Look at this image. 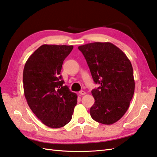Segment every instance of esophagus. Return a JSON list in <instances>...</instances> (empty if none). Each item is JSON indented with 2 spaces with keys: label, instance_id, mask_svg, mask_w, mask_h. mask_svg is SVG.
Returning a JSON list of instances; mask_svg holds the SVG:
<instances>
[{
  "label": "esophagus",
  "instance_id": "1",
  "mask_svg": "<svg viewBox=\"0 0 157 157\" xmlns=\"http://www.w3.org/2000/svg\"><path fill=\"white\" fill-rule=\"evenodd\" d=\"M79 93V94H80V95H84V94H86V92L83 91V90L80 91Z\"/></svg>",
  "mask_w": 157,
  "mask_h": 157
}]
</instances>
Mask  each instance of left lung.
I'll return each instance as SVG.
<instances>
[{
    "mask_svg": "<svg viewBox=\"0 0 157 157\" xmlns=\"http://www.w3.org/2000/svg\"><path fill=\"white\" fill-rule=\"evenodd\" d=\"M78 49L84 56L93 80L101 85L92 90L95 100L90 110L92 118L102 124H113L124 115L134 96L132 63L111 42L89 43Z\"/></svg>",
    "mask_w": 157,
    "mask_h": 157,
    "instance_id": "8db88e82",
    "label": "left lung"
}]
</instances>
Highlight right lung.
Returning <instances> with one entry per match:
<instances>
[{
	"label": "right lung",
	"instance_id": "obj_1",
	"mask_svg": "<svg viewBox=\"0 0 157 157\" xmlns=\"http://www.w3.org/2000/svg\"><path fill=\"white\" fill-rule=\"evenodd\" d=\"M73 46L43 44L23 69L24 95L35 115L46 126L59 128L71 121L78 96L63 86L61 71Z\"/></svg>",
	"mask_w": 157,
	"mask_h": 157
}]
</instances>
